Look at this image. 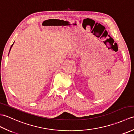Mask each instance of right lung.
<instances>
[{
    "mask_svg": "<svg viewBox=\"0 0 134 134\" xmlns=\"http://www.w3.org/2000/svg\"><path fill=\"white\" fill-rule=\"evenodd\" d=\"M13 44L11 45V47H10V50H11V48H12V47H13ZM10 51H9V52H10Z\"/></svg>",
    "mask_w": 134,
    "mask_h": 134,
    "instance_id": "1",
    "label": "right lung"
}]
</instances>
